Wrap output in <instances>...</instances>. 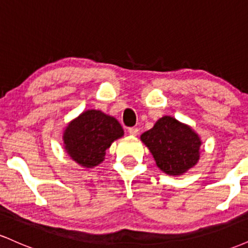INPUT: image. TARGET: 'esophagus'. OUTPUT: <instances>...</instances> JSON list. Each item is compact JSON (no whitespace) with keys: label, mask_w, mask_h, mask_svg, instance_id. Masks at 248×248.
<instances>
[{"label":"esophagus","mask_w":248,"mask_h":248,"mask_svg":"<svg viewBox=\"0 0 248 248\" xmlns=\"http://www.w3.org/2000/svg\"><path fill=\"white\" fill-rule=\"evenodd\" d=\"M128 133H129L130 135H133V136L138 135V134H139V128H138V127H130V128H128Z\"/></svg>","instance_id":"1"}]
</instances>
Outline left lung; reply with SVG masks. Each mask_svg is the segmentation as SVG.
Masks as SVG:
<instances>
[{
	"mask_svg": "<svg viewBox=\"0 0 248 248\" xmlns=\"http://www.w3.org/2000/svg\"><path fill=\"white\" fill-rule=\"evenodd\" d=\"M163 172L179 176L197 164L202 141L195 130L171 116H163L141 135Z\"/></svg>",
	"mask_w": 248,
	"mask_h": 248,
	"instance_id": "8db88e82",
	"label": "left lung"
}]
</instances>
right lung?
<instances>
[{"mask_svg":"<svg viewBox=\"0 0 248 248\" xmlns=\"http://www.w3.org/2000/svg\"><path fill=\"white\" fill-rule=\"evenodd\" d=\"M121 136L124 129L115 118L88 109L67 124L62 140L73 161L84 168H93L105 160L106 150Z\"/></svg>","mask_w":248,"mask_h":248,"instance_id":"1","label":"right lung"}]
</instances>
